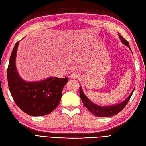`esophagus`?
<instances>
[{
	"instance_id": "obj_1",
	"label": "esophagus",
	"mask_w": 146,
	"mask_h": 146,
	"mask_svg": "<svg viewBox=\"0 0 146 146\" xmlns=\"http://www.w3.org/2000/svg\"><path fill=\"white\" fill-rule=\"evenodd\" d=\"M70 77L71 78H73V79L78 78H80V74H79L78 73H76V72L71 73L70 74Z\"/></svg>"
}]
</instances>
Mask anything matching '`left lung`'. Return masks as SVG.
Returning a JSON list of instances; mask_svg holds the SVG:
<instances>
[{"label":"left lung","instance_id":"obj_1","mask_svg":"<svg viewBox=\"0 0 146 146\" xmlns=\"http://www.w3.org/2000/svg\"><path fill=\"white\" fill-rule=\"evenodd\" d=\"M119 36L120 39H121V41H122V42H123V44H124L125 45L127 46V47H129L130 49H131L128 41L123 38V37L120 35V34L119 35ZM134 91V89L133 90V91L132 92L131 94H130L128 98H127L125 101H123L120 104L113 105V106H109V107L99 106V105L94 104L86 97L84 94H83L81 88H80V98L82 99V101L83 102V105H85V107L87 108V109L90 111L92 114H94V115H96L97 117H108L115 115L118 114L120 111H121L123 110V108L125 107V105L127 104L128 102L129 101L130 98H131V96L132 95Z\"/></svg>","mask_w":146,"mask_h":146}]
</instances>
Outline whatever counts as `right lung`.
Wrapping results in <instances>:
<instances>
[{
	"mask_svg": "<svg viewBox=\"0 0 146 146\" xmlns=\"http://www.w3.org/2000/svg\"><path fill=\"white\" fill-rule=\"evenodd\" d=\"M17 41L11 55L7 68L9 90L15 103L31 116H42L52 112L61 100L62 90L68 78L51 77L38 82H26L19 76L15 68Z\"/></svg>",
	"mask_w": 146,
	"mask_h": 146,
	"instance_id": "obj_1",
	"label": "right lung"
}]
</instances>
